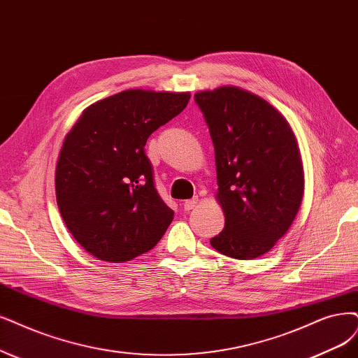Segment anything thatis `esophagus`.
Returning <instances> with one entry per match:
<instances>
[{
  "label": "esophagus",
  "mask_w": 358,
  "mask_h": 358,
  "mask_svg": "<svg viewBox=\"0 0 358 358\" xmlns=\"http://www.w3.org/2000/svg\"><path fill=\"white\" fill-rule=\"evenodd\" d=\"M197 202H199V199H197V197H193V199L184 201L182 206H184V209H186V210H192V209H194L197 206Z\"/></svg>",
  "instance_id": "obj_1"
}]
</instances>
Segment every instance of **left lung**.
<instances>
[{
    "label": "left lung",
    "instance_id": "1",
    "mask_svg": "<svg viewBox=\"0 0 358 358\" xmlns=\"http://www.w3.org/2000/svg\"><path fill=\"white\" fill-rule=\"evenodd\" d=\"M215 149V194L226 224L210 239L220 254L254 259L292 226L303 196L298 140L282 112L248 90L197 91Z\"/></svg>",
    "mask_w": 358,
    "mask_h": 358
}]
</instances>
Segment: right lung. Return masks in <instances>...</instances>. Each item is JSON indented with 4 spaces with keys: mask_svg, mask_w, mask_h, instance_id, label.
Masks as SVG:
<instances>
[{
    "mask_svg": "<svg viewBox=\"0 0 358 358\" xmlns=\"http://www.w3.org/2000/svg\"><path fill=\"white\" fill-rule=\"evenodd\" d=\"M189 100V91L125 90L88 106L64 137L55 178L57 206L92 257L134 259L153 249L174 220L155 189L144 145Z\"/></svg>",
    "mask_w": 358,
    "mask_h": 358,
    "instance_id": "obj_1",
    "label": "right lung"
}]
</instances>
